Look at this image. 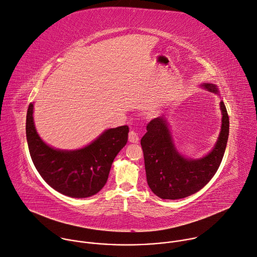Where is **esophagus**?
I'll list each match as a JSON object with an SVG mask.
<instances>
[{
    "label": "esophagus",
    "instance_id": "obj_1",
    "mask_svg": "<svg viewBox=\"0 0 257 257\" xmlns=\"http://www.w3.org/2000/svg\"><path fill=\"white\" fill-rule=\"evenodd\" d=\"M139 140H140L139 135H138L136 132H134V131L130 132V134H128V141H130L131 143L136 144V143L139 142Z\"/></svg>",
    "mask_w": 257,
    "mask_h": 257
}]
</instances>
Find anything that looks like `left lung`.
Masks as SVG:
<instances>
[{
    "label": "left lung",
    "instance_id": "obj_1",
    "mask_svg": "<svg viewBox=\"0 0 257 257\" xmlns=\"http://www.w3.org/2000/svg\"><path fill=\"white\" fill-rule=\"evenodd\" d=\"M201 87L220 95L217 85L201 83ZM221 130L213 149L204 157L191 159L180 154L174 144L167 118L162 115L147 125L141 140L148 185L158 197L177 200L200 191L217 172L229 136V116L223 100Z\"/></svg>",
    "mask_w": 257,
    "mask_h": 257
}]
</instances>
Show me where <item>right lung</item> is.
<instances>
[{
  "instance_id": "add662e5",
  "label": "right lung",
  "mask_w": 257,
  "mask_h": 257,
  "mask_svg": "<svg viewBox=\"0 0 257 257\" xmlns=\"http://www.w3.org/2000/svg\"><path fill=\"white\" fill-rule=\"evenodd\" d=\"M34 104L26 118V137L31 159L43 180L71 198H87L105 185L112 162L126 145L128 126L105 130L89 145L77 150H59L47 145L34 124Z\"/></svg>"
}]
</instances>
